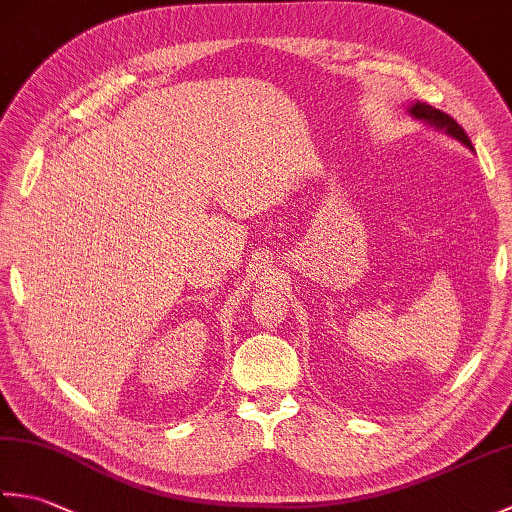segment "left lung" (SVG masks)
Instances as JSON below:
<instances>
[{
    "instance_id": "left-lung-1",
    "label": "left lung",
    "mask_w": 512,
    "mask_h": 512,
    "mask_svg": "<svg viewBox=\"0 0 512 512\" xmlns=\"http://www.w3.org/2000/svg\"><path fill=\"white\" fill-rule=\"evenodd\" d=\"M409 112H411L413 116H416V118H420V121H427V123H431V125H436V127L444 129V132L451 134L453 138H458L460 143H464L469 149H473L471 138L466 136L462 125H458V121H455V118H451L449 114H444V112L436 110V107H431V105H427V103L411 105Z\"/></svg>"
}]
</instances>
